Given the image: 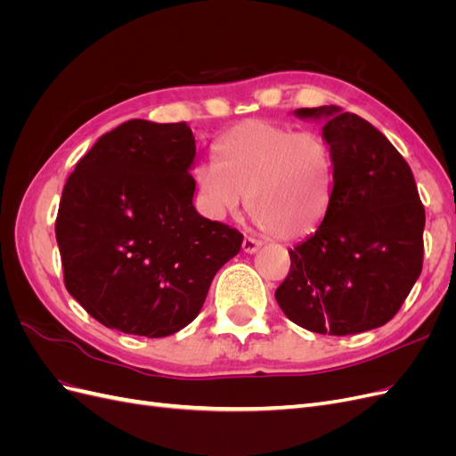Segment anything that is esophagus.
<instances>
[{
	"mask_svg": "<svg viewBox=\"0 0 456 456\" xmlns=\"http://www.w3.org/2000/svg\"><path fill=\"white\" fill-rule=\"evenodd\" d=\"M260 245H262L260 240L251 238V236H245V240H243V251L245 253H256L260 249Z\"/></svg>",
	"mask_w": 456,
	"mask_h": 456,
	"instance_id": "esophagus-1",
	"label": "esophagus"
}]
</instances>
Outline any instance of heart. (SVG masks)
Returning <instances> with one entry per match:
<instances>
[{"label": "heart", "instance_id": "obj_1", "mask_svg": "<svg viewBox=\"0 0 456 456\" xmlns=\"http://www.w3.org/2000/svg\"><path fill=\"white\" fill-rule=\"evenodd\" d=\"M216 161L196 169L207 209L236 213L247 198L253 223L278 240L314 233L333 198L335 159L325 136L289 129L266 119H247L220 136Z\"/></svg>", "mask_w": 456, "mask_h": 456}]
</instances>
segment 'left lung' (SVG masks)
<instances>
[{
	"mask_svg": "<svg viewBox=\"0 0 456 456\" xmlns=\"http://www.w3.org/2000/svg\"><path fill=\"white\" fill-rule=\"evenodd\" d=\"M327 116L335 183L329 211L289 251L291 268L275 291L280 308L312 333L355 335L399 312L422 272L424 205L409 163L363 118L335 106L298 108Z\"/></svg>",
	"mask_w": 456,
	"mask_h": 456,
	"instance_id": "8db88e82",
	"label": "left lung"
}]
</instances>
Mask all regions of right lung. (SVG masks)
Listing matches in <instances>:
<instances>
[{
  "label": "right lung",
  "instance_id": "1",
  "mask_svg": "<svg viewBox=\"0 0 456 456\" xmlns=\"http://www.w3.org/2000/svg\"><path fill=\"white\" fill-rule=\"evenodd\" d=\"M194 158L186 121L131 119L102 134L68 176L54 224L64 285L104 327L176 333L240 253L243 233L191 203Z\"/></svg>",
  "mask_w": 456,
  "mask_h": 456
}]
</instances>
